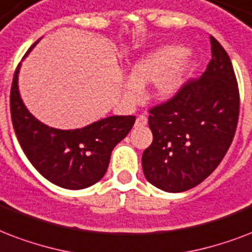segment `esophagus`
<instances>
[{
    "label": "esophagus",
    "instance_id": "esophagus-1",
    "mask_svg": "<svg viewBox=\"0 0 252 252\" xmlns=\"http://www.w3.org/2000/svg\"><path fill=\"white\" fill-rule=\"evenodd\" d=\"M146 125H147V117L143 116V114H140V116L136 117L135 126L140 127V126H146Z\"/></svg>",
    "mask_w": 252,
    "mask_h": 252
}]
</instances>
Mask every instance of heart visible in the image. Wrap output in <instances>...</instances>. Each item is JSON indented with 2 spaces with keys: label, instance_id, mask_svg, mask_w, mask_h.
<instances>
[{
  "label": "heart",
  "instance_id": "1",
  "mask_svg": "<svg viewBox=\"0 0 252 252\" xmlns=\"http://www.w3.org/2000/svg\"><path fill=\"white\" fill-rule=\"evenodd\" d=\"M188 56L176 47H161L136 60L130 68V83L125 88V98L135 102L140 89L154 83V95L168 98L183 83Z\"/></svg>",
  "mask_w": 252,
  "mask_h": 252
}]
</instances>
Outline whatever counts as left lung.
Listing matches in <instances>:
<instances>
[{
    "instance_id": "left-lung-1",
    "label": "left lung",
    "mask_w": 252,
    "mask_h": 252,
    "mask_svg": "<svg viewBox=\"0 0 252 252\" xmlns=\"http://www.w3.org/2000/svg\"><path fill=\"white\" fill-rule=\"evenodd\" d=\"M206 71L148 110L153 143L142 155L148 183L184 192L205 180L227 153L237 130L239 89L227 52L210 36Z\"/></svg>"
}]
</instances>
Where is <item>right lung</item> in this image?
<instances>
[{
  "instance_id": "1",
  "label": "right lung",
  "mask_w": 252,
  "mask_h": 252,
  "mask_svg": "<svg viewBox=\"0 0 252 252\" xmlns=\"http://www.w3.org/2000/svg\"><path fill=\"white\" fill-rule=\"evenodd\" d=\"M34 46L35 43L30 50ZM18 71L19 64L11 83L10 113L15 135L27 159L43 177L62 188L84 189L95 184L108 169L113 148L135 124V116L108 117L76 130L48 127L23 105Z\"/></svg>"
}]
</instances>
